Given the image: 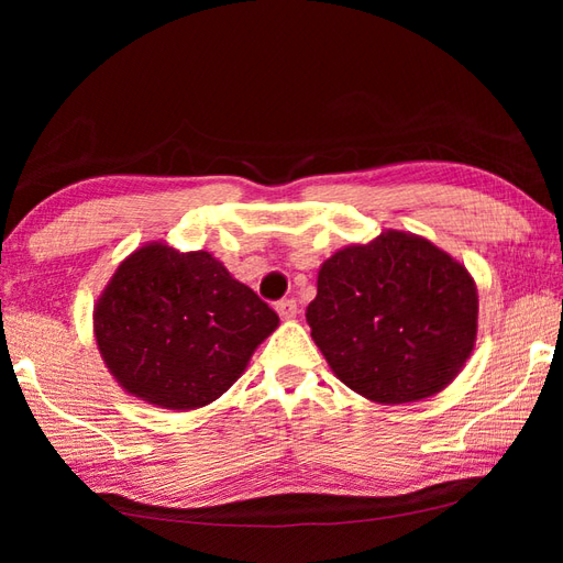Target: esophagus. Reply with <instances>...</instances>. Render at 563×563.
Listing matches in <instances>:
<instances>
[{"label":"esophagus","mask_w":563,"mask_h":563,"mask_svg":"<svg viewBox=\"0 0 563 563\" xmlns=\"http://www.w3.org/2000/svg\"><path fill=\"white\" fill-rule=\"evenodd\" d=\"M275 312L280 314V319H295L297 317V302L295 300L275 302Z\"/></svg>","instance_id":"esophagus-1"}]
</instances>
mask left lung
<instances>
[{"label":"left lung","instance_id":"obj_1","mask_svg":"<svg viewBox=\"0 0 563 563\" xmlns=\"http://www.w3.org/2000/svg\"><path fill=\"white\" fill-rule=\"evenodd\" d=\"M307 324L345 387L377 404L435 397L476 343L472 273L426 236L385 230L321 263Z\"/></svg>","mask_w":563,"mask_h":563}]
</instances>
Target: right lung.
Returning <instances> with one entry per match:
<instances>
[{
  "instance_id": "1",
  "label": "right lung",
  "mask_w": 563,
  "mask_h": 563,
  "mask_svg": "<svg viewBox=\"0 0 563 563\" xmlns=\"http://www.w3.org/2000/svg\"><path fill=\"white\" fill-rule=\"evenodd\" d=\"M280 319L210 251L150 242L121 261L93 305L113 379L159 409L208 406L242 377Z\"/></svg>"
}]
</instances>
